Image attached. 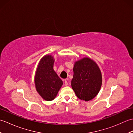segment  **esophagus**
<instances>
[{"label": "esophagus", "instance_id": "34e87169", "mask_svg": "<svg viewBox=\"0 0 133 133\" xmlns=\"http://www.w3.org/2000/svg\"><path fill=\"white\" fill-rule=\"evenodd\" d=\"M67 84H68V83H67V81L66 79L64 80V86H67Z\"/></svg>", "mask_w": 133, "mask_h": 133}]
</instances>
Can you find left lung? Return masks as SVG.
Listing matches in <instances>:
<instances>
[{
  "instance_id": "left-lung-1",
  "label": "left lung",
  "mask_w": 133,
  "mask_h": 133,
  "mask_svg": "<svg viewBox=\"0 0 133 133\" xmlns=\"http://www.w3.org/2000/svg\"><path fill=\"white\" fill-rule=\"evenodd\" d=\"M71 87L77 97L89 101L96 97L102 83L101 70L95 62L89 58L77 62L73 68Z\"/></svg>"
}]
</instances>
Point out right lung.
I'll use <instances>...</instances> for the list:
<instances>
[{
  "mask_svg": "<svg viewBox=\"0 0 133 133\" xmlns=\"http://www.w3.org/2000/svg\"><path fill=\"white\" fill-rule=\"evenodd\" d=\"M54 61L51 55L44 56L39 62L35 75L36 91L47 101L54 99L63 84V81L54 70Z\"/></svg>",
  "mask_w": 133,
  "mask_h": 133,
  "instance_id": "right-lung-1",
  "label": "right lung"
}]
</instances>
